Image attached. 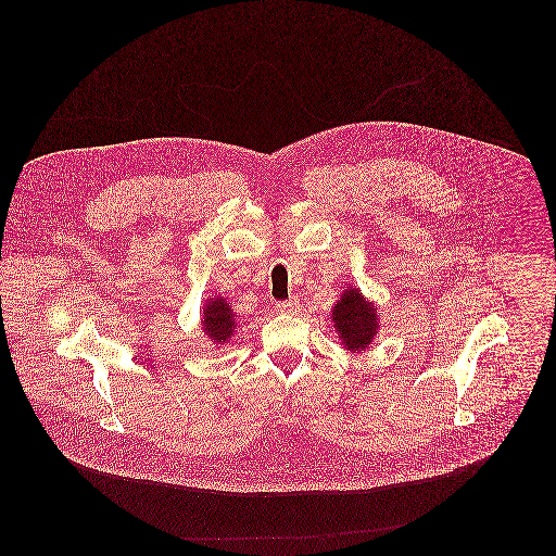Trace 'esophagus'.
<instances>
[{
  "label": "esophagus",
  "instance_id": "esophagus-1",
  "mask_svg": "<svg viewBox=\"0 0 556 556\" xmlns=\"http://www.w3.org/2000/svg\"><path fill=\"white\" fill-rule=\"evenodd\" d=\"M276 308H278V313H282V315H295V313L300 311V302H298L295 298H291V300L278 302Z\"/></svg>",
  "mask_w": 556,
  "mask_h": 556
}]
</instances>
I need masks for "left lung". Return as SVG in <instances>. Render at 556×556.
<instances>
[{
    "label": "left lung",
    "instance_id": "1",
    "mask_svg": "<svg viewBox=\"0 0 556 556\" xmlns=\"http://www.w3.org/2000/svg\"><path fill=\"white\" fill-rule=\"evenodd\" d=\"M331 318L349 351H364L377 333V311L370 308L359 291H344L340 302L333 306Z\"/></svg>",
    "mask_w": 556,
    "mask_h": 556
}]
</instances>
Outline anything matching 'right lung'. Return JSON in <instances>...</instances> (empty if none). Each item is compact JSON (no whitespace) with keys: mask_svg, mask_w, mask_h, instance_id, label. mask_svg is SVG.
Wrapping results in <instances>:
<instances>
[{"mask_svg":"<svg viewBox=\"0 0 556 556\" xmlns=\"http://www.w3.org/2000/svg\"><path fill=\"white\" fill-rule=\"evenodd\" d=\"M203 329L205 333H210V338L214 342H225L233 336L236 329V317L231 315V308L227 306L225 300H214L207 304L205 313H203Z\"/></svg>","mask_w":556,"mask_h":556,"instance_id":"add662e5","label":"right lung"}]
</instances>
